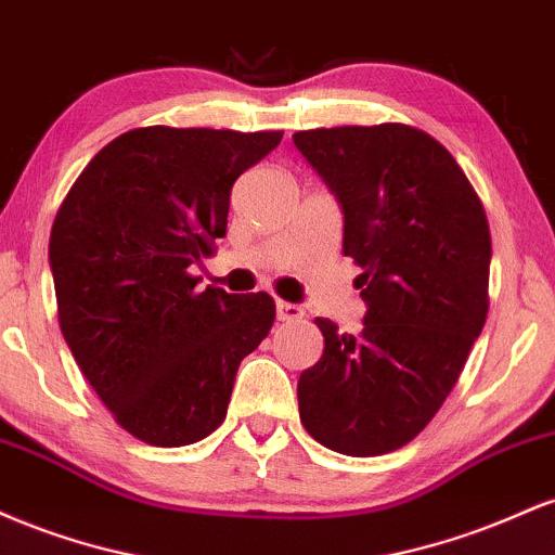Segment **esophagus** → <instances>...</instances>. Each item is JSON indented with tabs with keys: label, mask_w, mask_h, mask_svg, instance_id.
<instances>
[{
	"label": "esophagus",
	"mask_w": 555,
	"mask_h": 555,
	"mask_svg": "<svg viewBox=\"0 0 555 555\" xmlns=\"http://www.w3.org/2000/svg\"><path fill=\"white\" fill-rule=\"evenodd\" d=\"M276 318H279V321H302L305 310L299 308V305H292V302H284V299H279V302H276Z\"/></svg>",
	"instance_id": "esophagus-1"
}]
</instances>
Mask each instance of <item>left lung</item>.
Here are the masks:
<instances>
[{"label": "left lung", "instance_id": "obj_1", "mask_svg": "<svg viewBox=\"0 0 555 555\" xmlns=\"http://www.w3.org/2000/svg\"><path fill=\"white\" fill-rule=\"evenodd\" d=\"M292 140L339 197L344 256L362 269L367 302L360 334L315 318L323 358L299 375V420L331 451L388 454L436 417L486 326V208L420 127H318Z\"/></svg>", "mask_w": 555, "mask_h": 555}]
</instances>
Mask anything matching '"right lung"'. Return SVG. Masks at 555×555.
Returning a JSON list of instances; mask_svg holds the SVG:
<instances>
[{
    "instance_id": "1",
    "label": "right lung",
    "mask_w": 555,
    "mask_h": 555,
    "mask_svg": "<svg viewBox=\"0 0 555 555\" xmlns=\"http://www.w3.org/2000/svg\"><path fill=\"white\" fill-rule=\"evenodd\" d=\"M282 130L151 125L80 171L56 211V315L75 362L132 438L175 449L224 423L240 362L269 336L266 292L197 289L190 266L227 234L232 184Z\"/></svg>"
}]
</instances>
